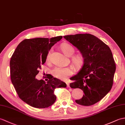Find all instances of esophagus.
<instances>
[{
  "label": "esophagus",
  "mask_w": 125,
  "mask_h": 125,
  "mask_svg": "<svg viewBox=\"0 0 125 125\" xmlns=\"http://www.w3.org/2000/svg\"><path fill=\"white\" fill-rule=\"evenodd\" d=\"M65 83L66 84V86H67V87H70V83H69L68 82H65Z\"/></svg>",
  "instance_id": "1"
}]
</instances>
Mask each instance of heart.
Instances as JSON below:
<instances>
[{
    "label": "heart",
    "mask_w": 125,
    "mask_h": 125,
    "mask_svg": "<svg viewBox=\"0 0 125 125\" xmlns=\"http://www.w3.org/2000/svg\"><path fill=\"white\" fill-rule=\"evenodd\" d=\"M61 48L62 52L66 56H71L73 54L74 48L71 45L68 43H63L61 45ZM50 53L47 56V60L49 59ZM83 57L81 55H76L72 58V62L77 67H79L83 63ZM73 73L71 68L69 67H56L53 70V76L61 80L65 79L68 77L71 76Z\"/></svg>",
    "instance_id": "heart-1"
}]
</instances>
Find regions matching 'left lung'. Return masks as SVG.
<instances>
[{
  "instance_id": "8db88e82",
  "label": "left lung",
  "mask_w": 125,
  "mask_h": 125,
  "mask_svg": "<svg viewBox=\"0 0 125 125\" xmlns=\"http://www.w3.org/2000/svg\"><path fill=\"white\" fill-rule=\"evenodd\" d=\"M82 54L83 63L78 73L70 79L72 88H80L83 97L76 100L80 105L90 106L99 102L111 90L114 83L115 64L111 49L91 34L64 36Z\"/></svg>"
}]
</instances>
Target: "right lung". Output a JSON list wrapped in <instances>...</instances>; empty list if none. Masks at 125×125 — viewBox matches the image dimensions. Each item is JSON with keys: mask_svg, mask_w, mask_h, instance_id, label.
<instances>
[{"mask_svg": "<svg viewBox=\"0 0 125 125\" xmlns=\"http://www.w3.org/2000/svg\"><path fill=\"white\" fill-rule=\"evenodd\" d=\"M62 36L52 38H36L20 42L10 61V78L19 97L36 108H46L55 102L56 88L66 87V83L49 74L48 81L36 78L46 62L48 52ZM48 80V79H47Z\"/></svg>", "mask_w": 125, "mask_h": 125, "instance_id": "add662e5", "label": "right lung"}]
</instances>
